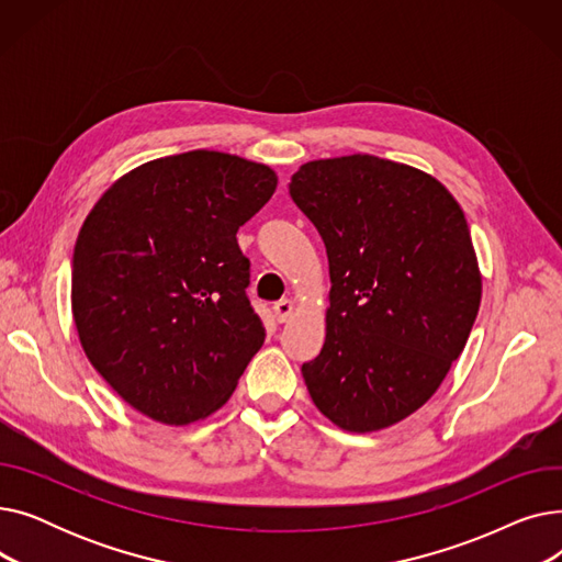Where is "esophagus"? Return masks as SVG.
Returning a JSON list of instances; mask_svg holds the SVG:
<instances>
[{"label": "esophagus", "instance_id": "1", "mask_svg": "<svg viewBox=\"0 0 562 562\" xmlns=\"http://www.w3.org/2000/svg\"><path fill=\"white\" fill-rule=\"evenodd\" d=\"M293 301L291 299H282V301H278L276 305H273V312H276V318H278V323H286L291 316H293Z\"/></svg>", "mask_w": 562, "mask_h": 562}]
</instances>
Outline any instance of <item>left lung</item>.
<instances>
[{"mask_svg":"<svg viewBox=\"0 0 562 562\" xmlns=\"http://www.w3.org/2000/svg\"><path fill=\"white\" fill-rule=\"evenodd\" d=\"M289 195L330 269L307 392L341 430L390 428L437 392L476 321L483 282L467 218L432 175L373 155L307 161Z\"/></svg>","mask_w":562,"mask_h":562,"instance_id":"obj_1","label":"left lung"}]
</instances>
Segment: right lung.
Returning a JSON list of instances; mask_svg holds the SVG:
<instances>
[{"instance_id":"add662e5","label":"right lung","mask_w":562,"mask_h":562,"mask_svg":"<svg viewBox=\"0 0 562 562\" xmlns=\"http://www.w3.org/2000/svg\"><path fill=\"white\" fill-rule=\"evenodd\" d=\"M273 168L191 150L115 180L72 255V318L86 358L140 415L210 417L263 344L236 232L271 200Z\"/></svg>"}]
</instances>
